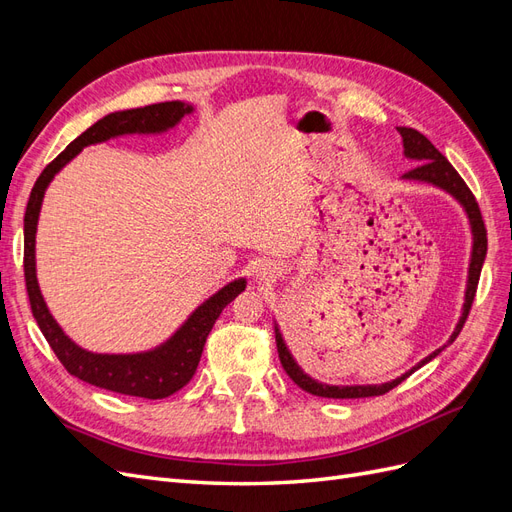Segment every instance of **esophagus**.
<instances>
[{
	"label": "esophagus",
	"instance_id": "1",
	"mask_svg": "<svg viewBox=\"0 0 512 512\" xmlns=\"http://www.w3.org/2000/svg\"><path fill=\"white\" fill-rule=\"evenodd\" d=\"M275 267H271V265H262V269L258 271V277H260V280H273V277H275Z\"/></svg>",
	"mask_w": 512,
	"mask_h": 512
}]
</instances>
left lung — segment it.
I'll use <instances>...</instances> for the list:
<instances>
[{"instance_id":"obj_1","label":"left lung","mask_w":512,"mask_h":512,"mask_svg":"<svg viewBox=\"0 0 512 512\" xmlns=\"http://www.w3.org/2000/svg\"><path fill=\"white\" fill-rule=\"evenodd\" d=\"M401 138H404V153L408 158L421 162L416 168L408 170L404 175V179H416V181H427L438 185V188L446 190L448 194H453L459 203L466 209L468 218H470V226H472V235H474V245H472V260H470V273H468V290H466V303H463V312L461 318L457 322V327L448 339V344H453L459 331L463 329V322L468 320V314L472 309L474 297H476V286H478V277H480V269H483V262L487 256V228L483 222V215H480L478 203L474 194L470 192V188L459 177L457 170L453 168V164L448 162L442 153L431 145V141L427 136H423L421 132H416L412 128H397ZM275 342H277V354H280V361L286 374L292 378V382L301 386L303 391L312 393L316 397H331V399H359V397H376V395H384L389 393L391 389H395L397 384L404 382L408 376H412L418 367H423L425 363H429L433 356H438L442 352V348H438L433 354H429L427 359H423L416 367H412L410 371H406L404 376H399L393 382H384V384H367V386H331V384H322L316 382L314 378H309L305 371L297 365V361L292 359L290 350L284 344V337L280 333V329L275 327Z\"/></svg>"}]
</instances>
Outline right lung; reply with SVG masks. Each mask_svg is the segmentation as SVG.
<instances>
[{
  "instance_id": "1",
  "label": "right lung",
  "mask_w": 512,
  "mask_h": 512,
  "mask_svg": "<svg viewBox=\"0 0 512 512\" xmlns=\"http://www.w3.org/2000/svg\"><path fill=\"white\" fill-rule=\"evenodd\" d=\"M192 113L190 104L183 102H160L149 104L145 108H132V111H119L102 117L94 126L87 128L79 138L59 153V156L46 166L34 183V190L27 200L25 211V286L29 294V305L38 322V327L46 342L57 354V359L68 369V374L89 382L100 389L145 397V399H164L177 393L196 374V367L203 354L207 335L211 333L215 320L220 318L222 309L245 290V280H235L226 284L209 297L196 312L181 324V329L166 339L158 348L136 354H96L76 346L72 339L61 331L55 318L46 307L42 292L36 280V228L38 215L42 207V198L53 177L64 168L76 153L87 145L104 143L113 136L123 134H158L173 128L183 115Z\"/></svg>"
}]
</instances>
